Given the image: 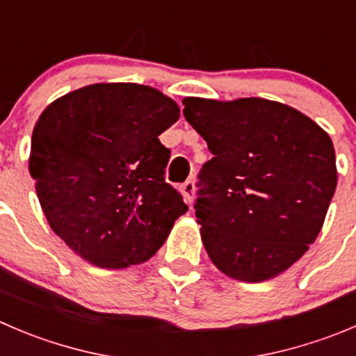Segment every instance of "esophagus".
<instances>
[{"mask_svg":"<svg viewBox=\"0 0 356 356\" xmlns=\"http://www.w3.org/2000/svg\"><path fill=\"white\" fill-rule=\"evenodd\" d=\"M181 191H182V196H184L186 203H189V205H191L193 200H195V182L186 181L184 184L181 186Z\"/></svg>","mask_w":356,"mask_h":356,"instance_id":"esophagus-1","label":"esophagus"}]
</instances>
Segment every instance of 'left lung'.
I'll return each mask as SVG.
<instances>
[{"instance_id":"1","label":"left lung","mask_w":356,"mask_h":356,"mask_svg":"<svg viewBox=\"0 0 356 356\" xmlns=\"http://www.w3.org/2000/svg\"><path fill=\"white\" fill-rule=\"evenodd\" d=\"M213 158L195 210L210 261L240 282L271 280L308 252L337 184L334 144L312 118L261 97H186Z\"/></svg>"}]
</instances>
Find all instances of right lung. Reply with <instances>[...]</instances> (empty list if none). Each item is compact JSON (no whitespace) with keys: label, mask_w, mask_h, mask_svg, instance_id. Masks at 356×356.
Returning <instances> with one entry per match:
<instances>
[{"label":"right lung","mask_w":356,"mask_h":356,"mask_svg":"<svg viewBox=\"0 0 356 356\" xmlns=\"http://www.w3.org/2000/svg\"><path fill=\"white\" fill-rule=\"evenodd\" d=\"M179 106L153 86L95 83L51 102L31 139L29 172L44 217L74 254L122 270L156 254L188 212L165 182L158 139Z\"/></svg>","instance_id":"add662e5"}]
</instances>
